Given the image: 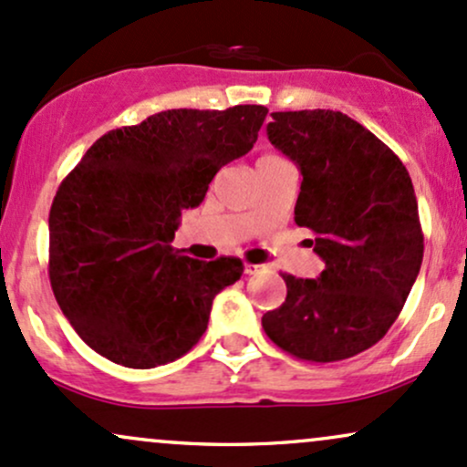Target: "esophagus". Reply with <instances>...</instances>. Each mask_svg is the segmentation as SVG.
Returning <instances> with one entry per match:
<instances>
[{
  "label": "esophagus",
  "mask_w": 467,
  "mask_h": 467,
  "mask_svg": "<svg viewBox=\"0 0 467 467\" xmlns=\"http://www.w3.org/2000/svg\"><path fill=\"white\" fill-rule=\"evenodd\" d=\"M261 270V265H254V264H245L244 265V272H245V275H256V272H259Z\"/></svg>",
  "instance_id": "esophagus-1"
}]
</instances>
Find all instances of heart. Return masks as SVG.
<instances>
[{
	"label": "heart",
	"instance_id": "b5f03b06",
	"mask_svg": "<svg viewBox=\"0 0 467 467\" xmlns=\"http://www.w3.org/2000/svg\"><path fill=\"white\" fill-rule=\"evenodd\" d=\"M264 158H272V155H264Z\"/></svg>",
	"mask_w": 467,
	"mask_h": 467
}]
</instances>
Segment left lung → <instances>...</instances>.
Returning <instances> with one entry per match:
<instances>
[{"label": "left lung", "mask_w": 467, "mask_h": 467, "mask_svg": "<svg viewBox=\"0 0 467 467\" xmlns=\"http://www.w3.org/2000/svg\"><path fill=\"white\" fill-rule=\"evenodd\" d=\"M267 138L301 171L294 222L314 233L318 278L283 275L285 303L264 314L289 356L337 362L395 323L423 259L415 189L401 160L342 111H275Z\"/></svg>", "instance_id": "8db88e82"}]
</instances>
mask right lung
I'll return each mask as SVG.
<instances>
[{
    "label": "right lung",
    "mask_w": 467,
    "mask_h": 467,
    "mask_svg": "<svg viewBox=\"0 0 467 467\" xmlns=\"http://www.w3.org/2000/svg\"><path fill=\"white\" fill-rule=\"evenodd\" d=\"M267 109H169L107 131L50 208V285L74 331L130 368L173 362L200 342L213 298L239 281L234 256L197 261L171 245L223 164L256 142Z\"/></svg>",
    "instance_id": "add662e5"
}]
</instances>
